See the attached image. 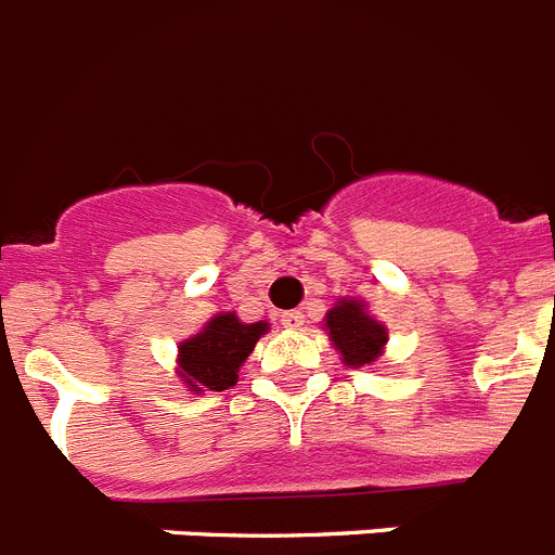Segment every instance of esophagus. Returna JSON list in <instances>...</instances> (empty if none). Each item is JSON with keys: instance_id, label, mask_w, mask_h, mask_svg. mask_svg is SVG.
<instances>
[{"instance_id": "obj_1", "label": "esophagus", "mask_w": 555, "mask_h": 555, "mask_svg": "<svg viewBox=\"0 0 555 555\" xmlns=\"http://www.w3.org/2000/svg\"><path fill=\"white\" fill-rule=\"evenodd\" d=\"M281 322L286 327H292V331H300V327L306 325V313H302V311H286V313H283Z\"/></svg>"}]
</instances>
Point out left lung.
Instances as JSON below:
<instances>
[{"label": "left lung", "instance_id": "8db88e82", "mask_svg": "<svg viewBox=\"0 0 555 555\" xmlns=\"http://www.w3.org/2000/svg\"><path fill=\"white\" fill-rule=\"evenodd\" d=\"M333 345L341 352L345 364H372L386 345V327L375 322L356 300H341L325 320Z\"/></svg>", "mask_w": 555, "mask_h": 555}]
</instances>
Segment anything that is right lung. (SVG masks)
<instances>
[{
	"mask_svg": "<svg viewBox=\"0 0 555 555\" xmlns=\"http://www.w3.org/2000/svg\"><path fill=\"white\" fill-rule=\"evenodd\" d=\"M267 331V322L244 325L235 313H219L180 345V377L194 391L230 389L238 380V366Z\"/></svg>",
	"mask_w": 555,
	"mask_h": 555,
	"instance_id": "obj_1",
	"label": "right lung"
}]
</instances>
